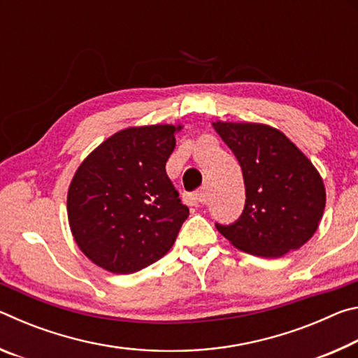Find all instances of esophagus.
I'll return each instance as SVG.
<instances>
[{
    "label": "esophagus",
    "instance_id": "1",
    "mask_svg": "<svg viewBox=\"0 0 358 358\" xmlns=\"http://www.w3.org/2000/svg\"><path fill=\"white\" fill-rule=\"evenodd\" d=\"M186 202L192 205V207H202L203 203H207V196H205L203 191H199L196 194H189V196H186Z\"/></svg>",
    "mask_w": 358,
    "mask_h": 358
}]
</instances>
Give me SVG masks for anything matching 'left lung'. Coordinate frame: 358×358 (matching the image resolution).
Instances as JSON below:
<instances>
[{
	"instance_id": "8db88e82",
	"label": "left lung",
	"mask_w": 358,
	"mask_h": 358,
	"mask_svg": "<svg viewBox=\"0 0 358 358\" xmlns=\"http://www.w3.org/2000/svg\"><path fill=\"white\" fill-rule=\"evenodd\" d=\"M213 128L238 159L246 191L241 216L216 229L254 256L273 259L299 250L317 230L325 208L316 167L271 126L216 121Z\"/></svg>"
}]
</instances>
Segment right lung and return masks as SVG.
Instances as JSON below:
<instances>
[{"label": "right lung", "instance_id": "obj_1", "mask_svg": "<svg viewBox=\"0 0 358 358\" xmlns=\"http://www.w3.org/2000/svg\"><path fill=\"white\" fill-rule=\"evenodd\" d=\"M183 126L151 124L117 132L78 166L68 191V220L80 251L112 273H134L175 243L189 208L166 162Z\"/></svg>", "mask_w": 358, "mask_h": 358}]
</instances>
